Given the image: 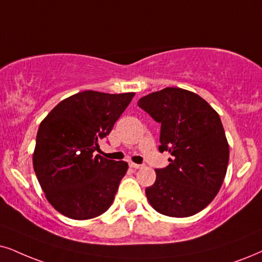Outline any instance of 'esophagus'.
I'll use <instances>...</instances> for the list:
<instances>
[{
	"label": "esophagus",
	"mask_w": 262,
	"mask_h": 262,
	"mask_svg": "<svg viewBox=\"0 0 262 262\" xmlns=\"http://www.w3.org/2000/svg\"><path fill=\"white\" fill-rule=\"evenodd\" d=\"M129 165H130L132 168H134V169H140V168L144 167V164H137V163H133V162L129 163Z\"/></svg>",
	"instance_id": "obj_1"
}]
</instances>
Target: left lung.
Listing matches in <instances>:
<instances>
[{
    "instance_id": "1",
    "label": "left lung",
    "mask_w": 262,
    "mask_h": 262,
    "mask_svg": "<svg viewBox=\"0 0 262 262\" xmlns=\"http://www.w3.org/2000/svg\"><path fill=\"white\" fill-rule=\"evenodd\" d=\"M138 106L161 124L158 150L171 155L146 187L148 202L167 216L197 214L216 196L227 170L230 150L219 115L200 95L177 87L151 93Z\"/></svg>"
}]
</instances>
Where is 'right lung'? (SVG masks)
<instances>
[{
  "label": "right lung",
  "instance_id": "right-lung-1",
  "mask_svg": "<svg viewBox=\"0 0 262 262\" xmlns=\"http://www.w3.org/2000/svg\"><path fill=\"white\" fill-rule=\"evenodd\" d=\"M134 97L84 91L59 102L39 124L34 169L49 203L65 216L105 213L127 173V162L94 156Z\"/></svg>",
  "mask_w": 262,
  "mask_h": 262
}]
</instances>
